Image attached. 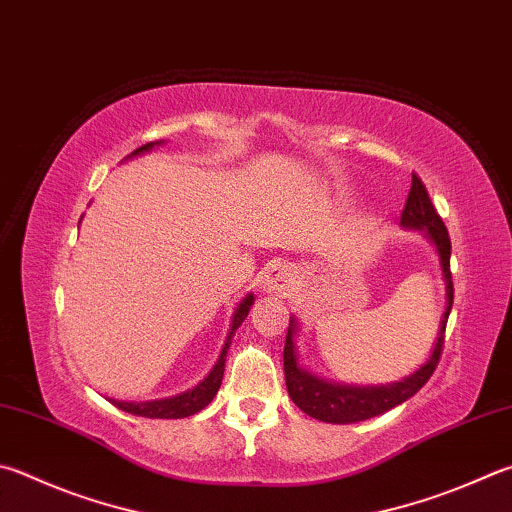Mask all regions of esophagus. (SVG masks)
I'll return each instance as SVG.
<instances>
[{"label":"esophagus","mask_w":512,"mask_h":512,"mask_svg":"<svg viewBox=\"0 0 512 512\" xmlns=\"http://www.w3.org/2000/svg\"><path fill=\"white\" fill-rule=\"evenodd\" d=\"M293 284H295V271L293 266H288L286 262L271 264L262 277L264 291L275 293V295H288L293 291Z\"/></svg>","instance_id":"esophagus-1"}]
</instances>
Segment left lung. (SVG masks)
<instances>
[{"label": "left lung", "mask_w": 512, "mask_h": 512, "mask_svg": "<svg viewBox=\"0 0 512 512\" xmlns=\"http://www.w3.org/2000/svg\"><path fill=\"white\" fill-rule=\"evenodd\" d=\"M403 228H416L425 230V235L432 239V244L439 250L441 268H443V280H445V313L439 324V336H436L434 349L430 353L423 367L414 371L412 376H407L398 383L392 385H380V387H353V385H338L327 383L318 376L309 374V371L300 367L295 351V331L297 322L291 318L288 322V333L284 342V376H286V389L291 401L300 407L304 414H309L318 421L324 423H358L374 418L378 414H385L392 407L405 403L407 398H412L418 389H421L430 376L434 374L436 365H439L443 340H445V324H448V315L452 311L454 300V288H452V273H450V235L445 228L443 219L436 212L434 203L427 194L423 181L418 179V174H412V188L407 194L405 210L401 215Z\"/></svg>", "instance_id": "1"}]
</instances>
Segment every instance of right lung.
Segmentation results:
<instances>
[{
  "instance_id": "add662e5",
  "label": "right lung",
  "mask_w": 512,
  "mask_h": 512,
  "mask_svg": "<svg viewBox=\"0 0 512 512\" xmlns=\"http://www.w3.org/2000/svg\"><path fill=\"white\" fill-rule=\"evenodd\" d=\"M161 141L156 143H147L143 147H138V150L132 152V156L136 154H143V152H150L154 145H159ZM255 297L253 293L246 295L244 300L239 302V306L235 309V315H232V322H230V331H228V338L224 342V349L219 353V360L215 362V367H212L210 374L201 380L199 385H194L188 392H183L179 396H170V398H159V401H145V403H125V401H111L114 403L118 410L129 412V414H136V416H147V418H185V416H192L201 412L203 407L208 403H212V398L217 396L219 392V385H221V378H224V369H226V353L230 349V342L232 336H235V331L239 329V324L246 320V315L250 311V306H253Z\"/></svg>"
}]
</instances>
